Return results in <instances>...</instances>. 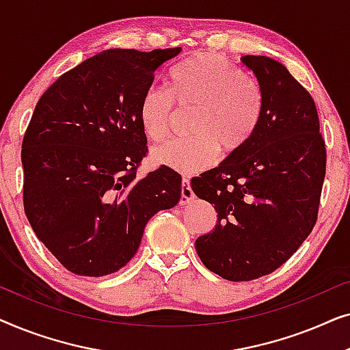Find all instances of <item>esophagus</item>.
Here are the masks:
<instances>
[{
	"mask_svg": "<svg viewBox=\"0 0 350 350\" xmlns=\"http://www.w3.org/2000/svg\"><path fill=\"white\" fill-rule=\"evenodd\" d=\"M193 199H194V193H193V189H191V186H189V180L188 178H183V180H181L180 204L181 205H186V204H189Z\"/></svg>",
	"mask_w": 350,
	"mask_h": 350,
	"instance_id": "esophagus-1",
	"label": "esophagus"
}]
</instances>
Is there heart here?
<instances>
[{"label": "heart", "instance_id": "b5f03b06", "mask_svg": "<svg viewBox=\"0 0 350 350\" xmlns=\"http://www.w3.org/2000/svg\"><path fill=\"white\" fill-rule=\"evenodd\" d=\"M170 94L161 88L146 89L138 105L145 135L161 142L169 135L175 103L196 107L186 140L164 143L152 150L157 164L183 175L205 170L223 154L241 150L253 137L262 113V95L242 68L226 57L202 52L176 65L170 73Z\"/></svg>", "mask_w": 350, "mask_h": 350}]
</instances>
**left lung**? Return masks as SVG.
I'll return each mask as SVG.
<instances>
[{"label": "left lung", "mask_w": 350, "mask_h": 350, "mask_svg": "<svg viewBox=\"0 0 350 350\" xmlns=\"http://www.w3.org/2000/svg\"><path fill=\"white\" fill-rule=\"evenodd\" d=\"M241 62L260 85V124L241 150L191 180L194 194L218 212L196 252L208 271L231 282L271 274L298 250L317 221L327 167L308 90L271 57Z\"/></svg>", "instance_id": "1"}]
</instances>
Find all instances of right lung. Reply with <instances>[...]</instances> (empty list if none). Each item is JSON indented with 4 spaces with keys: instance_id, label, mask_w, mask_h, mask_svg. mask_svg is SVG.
<instances>
[{
    "instance_id": "1",
    "label": "right lung",
    "mask_w": 350,
    "mask_h": 350,
    "mask_svg": "<svg viewBox=\"0 0 350 350\" xmlns=\"http://www.w3.org/2000/svg\"><path fill=\"white\" fill-rule=\"evenodd\" d=\"M181 47L108 49L66 71L42 94L22 142L23 208L64 267L102 277L127 265L151 217L175 207L181 176L146 156L138 105Z\"/></svg>"
}]
</instances>
